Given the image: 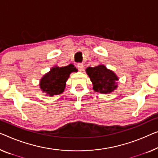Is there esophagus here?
Masks as SVG:
<instances>
[{"mask_svg": "<svg viewBox=\"0 0 158 158\" xmlns=\"http://www.w3.org/2000/svg\"><path fill=\"white\" fill-rule=\"evenodd\" d=\"M77 68H78V69L79 70L80 72L83 71V69H84V65H83V64H81V63H79V64H77Z\"/></svg>", "mask_w": 158, "mask_h": 158, "instance_id": "1", "label": "esophagus"}]
</instances>
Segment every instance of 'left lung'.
<instances>
[{
	"instance_id": "1",
	"label": "left lung",
	"mask_w": 158,
	"mask_h": 158,
	"mask_svg": "<svg viewBox=\"0 0 158 158\" xmlns=\"http://www.w3.org/2000/svg\"><path fill=\"white\" fill-rule=\"evenodd\" d=\"M86 72L93 84V89L96 92L110 94L118 88V77L112 70L107 69L103 64L94 67H87Z\"/></svg>"
}]
</instances>
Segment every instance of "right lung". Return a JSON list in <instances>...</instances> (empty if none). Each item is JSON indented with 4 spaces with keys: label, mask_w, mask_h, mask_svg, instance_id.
<instances>
[{
    "label": "right lung",
    "mask_w": 158,
    "mask_h": 158,
    "mask_svg": "<svg viewBox=\"0 0 158 158\" xmlns=\"http://www.w3.org/2000/svg\"><path fill=\"white\" fill-rule=\"evenodd\" d=\"M77 68L70 64L66 67L55 66L46 73L40 81V88L45 96H53L64 92L66 82L72 72H77Z\"/></svg>",
    "instance_id": "1"
}]
</instances>
